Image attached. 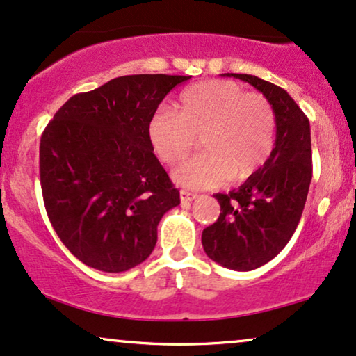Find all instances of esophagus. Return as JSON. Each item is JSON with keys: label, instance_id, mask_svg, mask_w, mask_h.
Wrapping results in <instances>:
<instances>
[{"label": "esophagus", "instance_id": "34e87169", "mask_svg": "<svg viewBox=\"0 0 356 356\" xmlns=\"http://www.w3.org/2000/svg\"><path fill=\"white\" fill-rule=\"evenodd\" d=\"M195 199H197V193L188 192V191H181V202H182V204H188V202H192Z\"/></svg>", "mask_w": 356, "mask_h": 356}]
</instances>
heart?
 <instances>
[{
  "instance_id": "b5f03b06",
  "label": "heart",
  "mask_w": 356,
  "mask_h": 356,
  "mask_svg": "<svg viewBox=\"0 0 356 356\" xmlns=\"http://www.w3.org/2000/svg\"><path fill=\"white\" fill-rule=\"evenodd\" d=\"M152 149L165 164H179L200 138L204 154L174 172L187 188L215 187L227 179L251 177L271 156L276 113L261 93L245 92L230 80H205L184 90L177 111H157L147 123Z\"/></svg>"
}]
</instances>
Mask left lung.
I'll use <instances>...</instances> for the list:
<instances>
[{"instance_id":"1","label":"left lung","mask_w":356,"mask_h":356,"mask_svg":"<svg viewBox=\"0 0 356 356\" xmlns=\"http://www.w3.org/2000/svg\"><path fill=\"white\" fill-rule=\"evenodd\" d=\"M253 85L276 113V141L263 168L228 193H215L217 222L202 232L215 263L251 271L281 253L298 228L312 181V145L307 116L284 88L246 74H225Z\"/></svg>"}]
</instances>
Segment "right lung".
I'll use <instances>...</instances> for the list:
<instances>
[{
	"label": "right lung",
	"instance_id": "add662e5",
	"mask_svg": "<svg viewBox=\"0 0 356 356\" xmlns=\"http://www.w3.org/2000/svg\"><path fill=\"white\" fill-rule=\"evenodd\" d=\"M187 75L141 74L69 98L39 146L44 205L75 258L105 273L128 271L154 250L157 225L181 204L154 156L147 123Z\"/></svg>",
	"mask_w": 356,
	"mask_h": 356
}]
</instances>
